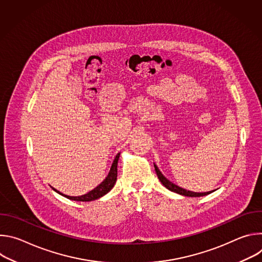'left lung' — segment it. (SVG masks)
<instances>
[{
    "mask_svg": "<svg viewBox=\"0 0 262 262\" xmlns=\"http://www.w3.org/2000/svg\"><path fill=\"white\" fill-rule=\"evenodd\" d=\"M155 169H156V172H157V175H158L160 181L163 183V185L165 186V188H167L171 192H174V193H177L179 195L186 196V197H201V196H205V195H208V194L213 192V191H210V192H206V193H196V192H192V191H186V190L180 188V186L176 185L175 183L171 182L169 179H167L162 174V172L159 170V168H158V166L156 164H155Z\"/></svg>",
    "mask_w": 262,
    "mask_h": 262,
    "instance_id": "1",
    "label": "left lung"
}]
</instances>
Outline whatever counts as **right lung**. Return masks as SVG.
I'll return each mask as SVG.
<instances>
[{
    "label": "right lung",
    "instance_id": "1",
    "mask_svg": "<svg viewBox=\"0 0 262 262\" xmlns=\"http://www.w3.org/2000/svg\"><path fill=\"white\" fill-rule=\"evenodd\" d=\"M119 157H120V154H118L113 162V164H112V167H111V170L107 174V176L105 177V179L100 183L98 184L95 189H93L92 191H90L89 193L83 195V196H79V197H72V196H67V195H64L62 193H60L59 191H57L56 189H54L57 193L61 194L62 196L70 199V200H76V201H93V200H96L102 196H104L106 193H108L112 189H113V186L115 185L116 183V180H117V165H118V160H119Z\"/></svg>",
    "mask_w": 262,
    "mask_h": 262
}]
</instances>
